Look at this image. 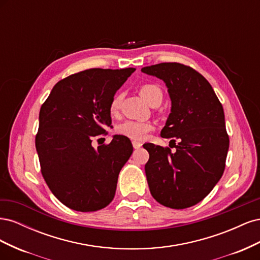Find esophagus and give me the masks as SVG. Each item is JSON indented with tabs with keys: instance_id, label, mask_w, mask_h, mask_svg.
Segmentation results:
<instances>
[{
	"instance_id": "34e87169",
	"label": "esophagus",
	"mask_w": 260,
	"mask_h": 260,
	"mask_svg": "<svg viewBox=\"0 0 260 260\" xmlns=\"http://www.w3.org/2000/svg\"><path fill=\"white\" fill-rule=\"evenodd\" d=\"M132 145H133V147H135L136 149H137V148H140L141 146H142V144H141L140 142H138V141H133Z\"/></svg>"
}]
</instances>
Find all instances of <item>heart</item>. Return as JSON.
I'll list each match as a JSON object with an SVG mask.
<instances>
[{
	"mask_svg": "<svg viewBox=\"0 0 260 260\" xmlns=\"http://www.w3.org/2000/svg\"><path fill=\"white\" fill-rule=\"evenodd\" d=\"M140 94L149 105H159L162 100V90L157 84H144L140 88ZM121 102V95L117 93L109 104V112L112 115H116L119 111ZM153 129V124L143 121L125 120L117 127L118 133L135 140H142L145 138L146 133Z\"/></svg>",
	"mask_w": 260,
	"mask_h": 260,
	"instance_id": "heart-1",
	"label": "heart"
}]
</instances>
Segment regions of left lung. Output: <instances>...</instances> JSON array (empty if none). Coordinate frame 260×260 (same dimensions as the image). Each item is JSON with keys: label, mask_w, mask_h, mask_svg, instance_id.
<instances>
[{"label": "left lung", "mask_w": 260, "mask_h": 260, "mask_svg": "<svg viewBox=\"0 0 260 260\" xmlns=\"http://www.w3.org/2000/svg\"><path fill=\"white\" fill-rule=\"evenodd\" d=\"M141 72L159 78L168 88L171 113L161 138L171 139L176 152L153 143L145 174L149 191L161 205L184 209L210 193L225 167L229 136L224 113L210 83L190 66L160 62Z\"/></svg>", "instance_id": "left-lung-1"}]
</instances>
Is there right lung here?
Returning a JSON list of instances; mask_svg holds the SVG:
<instances>
[{
    "mask_svg": "<svg viewBox=\"0 0 260 260\" xmlns=\"http://www.w3.org/2000/svg\"><path fill=\"white\" fill-rule=\"evenodd\" d=\"M136 68H92L54 85L39 115L36 148L41 172L56 199L70 209L96 211L115 196L118 175L133 152L114 136L95 149L92 140L112 127L109 104Z\"/></svg>",
    "mask_w": 260,
    "mask_h": 260,
    "instance_id": "1",
    "label": "right lung"
}]
</instances>
